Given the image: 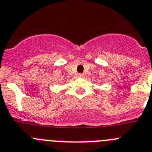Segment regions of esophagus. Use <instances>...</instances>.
<instances>
[{
  "instance_id": "esophagus-1",
  "label": "esophagus",
  "mask_w": 152,
  "mask_h": 152,
  "mask_svg": "<svg viewBox=\"0 0 152 152\" xmlns=\"http://www.w3.org/2000/svg\"><path fill=\"white\" fill-rule=\"evenodd\" d=\"M78 76L80 78H83L84 77V74H83V73H79V74H78Z\"/></svg>"
}]
</instances>
